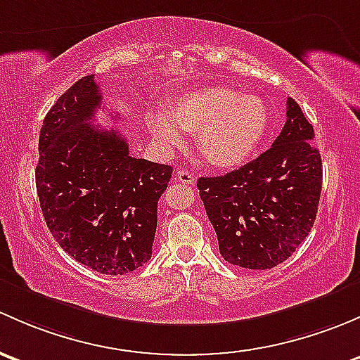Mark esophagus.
<instances>
[{"mask_svg": "<svg viewBox=\"0 0 360 360\" xmlns=\"http://www.w3.org/2000/svg\"><path fill=\"white\" fill-rule=\"evenodd\" d=\"M175 180L180 181L184 185H194L195 184V175L191 169H179L175 175Z\"/></svg>", "mask_w": 360, "mask_h": 360, "instance_id": "1", "label": "esophagus"}]
</instances>
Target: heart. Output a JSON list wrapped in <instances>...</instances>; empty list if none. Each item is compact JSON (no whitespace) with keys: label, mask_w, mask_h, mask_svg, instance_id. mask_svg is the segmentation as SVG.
<instances>
[{"label":"heart","mask_w":360,"mask_h":360,"mask_svg":"<svg viewBox=\"0 0 360 360\" xmlns=\"http://www.w3.org/2000/svg\"><path fill=\"white\" fill-rule=\"evenodd\" d=\"M146 126L159 146L184 143V131H198V149L210 165L231 169L244 165L265 136L269 109L257 95H239L225 84L185 91L169 102V116L150 110Z\"/></svg>","instance_id":"b5f03b06"}]
</instances>
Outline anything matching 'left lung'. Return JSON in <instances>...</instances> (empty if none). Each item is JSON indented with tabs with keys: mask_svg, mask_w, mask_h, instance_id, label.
I'll list each match as a JSON object with an SVG mask.
<instances>
[{
	"mask_svg": "<svg viewBox=\"0 0 360 360\" xmlns=\"http://www.w3.org/2000/svg\"><path fill=\"white\" fill-rule=\"evenodd\" d=\"M286 124L269 150L221 176H201L199 195L224 260L266 270L291 257L309 236L322 188L314 128L292 98Z\"/></svg>",
	"mask_w": 360,
	"mask_h": 360,
	"instance_id": "left-lung-1",
	"label": "left lung"
}]
</instances>
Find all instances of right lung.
<instances>
[{"label":"right lung","instance_id":"obj_1","mask_svg":"<svg viewBox=\"0 0 360 360\" xmlns=\"http://www.w3.org/2000/svg\"><path fill=\"white\" fill-rule=\"evenodd\" d=\"M100 107L102 94L90 74L48 110L36 191L62 250L100 274L123 276L153 255L158 201L173 168L131 158L120 131L91 124Z\"/></svg>","mask_w":360,"mask_h":360}]
</instances>
